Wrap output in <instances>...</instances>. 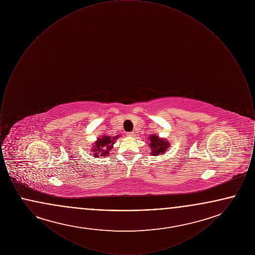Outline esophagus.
I'll list each match as a JSON object with an SVG mask.
<instances>
[{"instance_id": "1", "label": "esophagus", "mask_w": 255, "mask_h": 255, "mask_svg": "<svg viewBox=\"0 0 255 255\" xmlns=\"http://www.w3.org/2000/svg\"><path fill=\"white\" fill-rule=\"evenodd\" d=\"M126 135L128 137H133V135H134V133L133 132H128V133H126Z\"/></svg>"}]
</instances>
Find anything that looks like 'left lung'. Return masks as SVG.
I'll return each mask as SVG.
<instances>
[{
	"label": "left lung",
	"instance_id": "8db88e82",
	"mask_svg": "<svg viewBox=\"0 0 255 255\" xmlns=\"http://www.w3.org/2000/svg\"><path fill=\"white\" fill-rule=\"evenodd\" d=\"M149 140H150L149 146L152 152L151 154L153 156L163 155L167 151V148L169 147V142L166 139L160 138L156 134H151L149 137Z\"/></svg>",
	"mask_w": 255,
	"mask_h": 255
}]
</instances>
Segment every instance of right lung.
Segmentation results:
<instances>
[{
	"label": "right lung",
	"mask_w": 255,
	"mask_h": 255,
	"mask_svg": "<svg viewBox=\"0 0 255 255\" xmlns=\"http://www.w3.org/2000/svg\"><path fill=\"white\" fill-rule=\"evenodd\" d=\"M120 135L110 136V135H101L97 138V141L92 144V153L95 157H105L109 154L110 150H112L115 140L119 138Z\"/></svg>",
	"instance_id": "add662e5"
}]
</instances>
